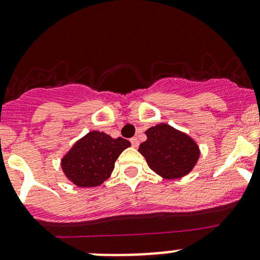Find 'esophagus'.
Instances as JSON below:
<instances>
[{"mask_svg":"<svg viewBox=\"0 0 260 260\" xmlns=\"http://www.w3.org/2000/svg\"><path fill=\"white\" fill-rule=\"evenodd\" d=\"M131 145H132L133 147H138V145H140V142H138V140L136 137H133V138H131Z\"/></svg>","mask_w":260,"mask_h":260,"instance_id":"obj_1","label":"esophagus"}]
</instances>
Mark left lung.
<instances>
[{
    "label": "left lung",
    "mask_w": 260,
    "mask_h": 260,
    "mask_svg": "<svg viewBox=\"0 0 260 260\" xmlns=\"http://www.w3.org/2000/svg\"><path fill=\"white\" fill-rule=\"evenodd\" d=\"M147 141L141 143L140 153L149 169L164 179L174 180L187 175L198 162L200 149L195 141L166 123L146 131Z\"/></svg>",
    "instance_id": "obj_1"
}]
</instances>
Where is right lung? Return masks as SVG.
I'll list each match as a JSON object with an SVG mask.
<instances>
[{"label":"right lung","mask_w":260,"mask_h":260,"mask_svg":"<svg viewBox=\"0 0 260 260\" xmlns=\"http://www.w3.org/2000/svg\"><path fill=\"white\" fill-rule=\"evenodd\" d=\"M129 146V141L124 138H112L104 132L91 131L62 157L61 169L79 187L99 186L111 176L117 158Z\"/></svg>","instance_id":"right-lung-1"}]
</instances>
